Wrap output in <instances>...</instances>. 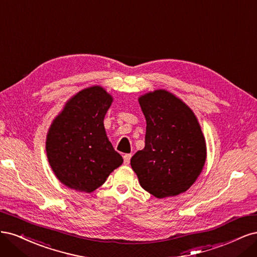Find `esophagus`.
I'll return each mask as SVG.
<instances>
[{
	"label": "esophagus",
	"instance_id": "1",
	"mask_svg": "<svg viewBox=\"0 0 257 257\" xmlns=\"http://www.w3.org/2000/svg\"><path fill=\"white\" fill-rule=\"evenodd\" d=\"M131 158H132V154H124V155H123L124 164L128 165V164H130V161H131Z\"/></svg>",
	"mask_w": 257,
	"mask_h": 257
}]
</instances>
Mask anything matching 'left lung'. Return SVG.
Instances as JSON below:
<instances>
[{"instance_id":"obj_1","label":"left lung","mask_w":257,"mask_h":257,"mask_svg":"<svg viewBox=\"0 0 257 257\" xmlns=\"http://www.w3.org/2000/svg\"><path fill=\"white\" fill-rule=\"evenodd\" d=\"M146 118L145 148L131 159L142 188L157 198L177 196L197 180L207 146L195 113L167 90L138 97Z\"/></svg>"}]
</instances>
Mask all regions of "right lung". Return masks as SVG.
<instances>
[{"label":"right lung","instance_id":"right-lung-1","mask_svg":"<svg viewBox=\"0 0 257 257\" xmlns=\"http://www.w3.org/2000/svg\"><path fill=\"white\" fill-rule=\"evenodd\" d=\"M112 100L103 87L92 85L69 98L53 119L46 153L52 172L67 188L92 193L123 163L104 126Z\"/></svg>","mask_w":257,"mask_h":257}]
</instances>
